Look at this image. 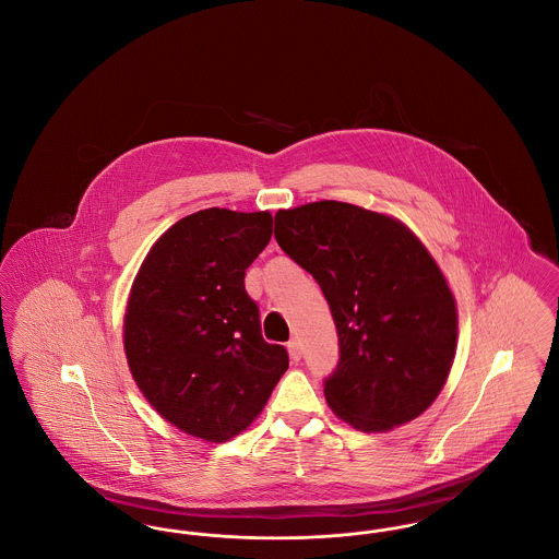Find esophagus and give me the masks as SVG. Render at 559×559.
<instances>
[{
  "mask_svg": "<svg viewBox=\"0 0 559 559\" xmlns=\"http://www.w3.org/2000/svg\"><path fill=\"white\" fill-rule=\"evenodd\" d=\"M287 347H289V356H292L295 362L301 360V344H299V340H292Z\"/></svg>",
  "mask_w": 559,
  "mask_h": 559,
  "instance_id": "34e87169",
  "label": "esophagus"
}]
</instances>
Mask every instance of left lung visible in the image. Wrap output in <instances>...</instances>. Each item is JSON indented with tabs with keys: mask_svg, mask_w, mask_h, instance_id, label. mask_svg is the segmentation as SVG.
Returning a JSON list of instances; mask_svg holds the SVG:
<instances>
[{
	"mask_svg": "<svg viewBox=\"0 0 559 559\" xmlns=\"http://www.w3.org/2000/svg\"><path fill=\"white\" fill-rule=\"evenodd\" d=\"M274 237L331 308L340 360L324 399L335 415L360 431L419 417L456 347L454 299L426 247L399 219L340 201L276 213Z\"/></svg>",
	"mask_w": 559,
	"mask_h": 559,
	"instance_id": "obj_1",
	"label": "left lung"
}]
</instances>
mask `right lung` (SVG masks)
I'll list each match as a JSON object with an SVG mask.
<instances>
[{
	"instance_id": "right-lung-1",
	"label": "right lung",
	"mask_w": 559,
	"mask_h": 559,
	"mask_svg": "<svg viewBox=\"0 0 559 559\" xmlns=\"http://www.w3.org/2000/svg\"><path fill=\"white\" fill-rule=\"evenodd\" d=\"M272 237L267 212L203 210L160 237L133 281L123 344L133 379L182 431L224 442L264 408L289 354L262 337L245 270Z\"/></svg>"
}]
</instances>
